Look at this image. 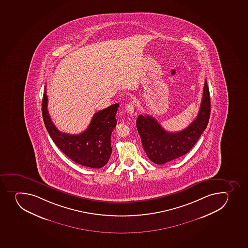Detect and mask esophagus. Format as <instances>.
Here are the masks:
<instances>
[{
  "label": "esophagus",
  "mask_w": 248,
  "mask_h": 248,
  "mask_svg": "<svg viewBox=\"0 0 248 248\" xmlns=\"http://www.w3.org/2000/svg\"><path fill=\"white\" fill-rule=\"evenodd\" d=\"M126 111H127V113L131 115V116L133 115L135 111V104L132 103V102L128 103V104L126 105Z\"/></svg>",
  "instance_id": "esophagus-1"
}]
</instances>
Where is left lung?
<instances>
[{"mask_svg": "<svg viewBox=\"0 0 248 248\" xmlns=\"http://www.w3.org/2000/svg\"><path fill=\"white\" fill-rule=\"evenodd\" d=\"M210 116V91L206 80L198 116L184 130L167 132L154 117L140 115L137 120V131L149 160L163 165L186 154L207 127Z\"/></svg>", "mask_w": 248, "mask_h": 248, "instance_id": "obj_1", "label": "left lung"}]
</instances>
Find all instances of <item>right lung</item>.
Returning <instances> with one entry per match:
<instances>
[{
	"mask_svg": "<svg viewBox=\"0 0 248 248\" xmlns=\"http://www.w3.org/2000/svg\"><path fill=\"white\" fill-rule=\"evenodd\" d=\"M47 103L45 88L42 104L43 121L59 149L71 160L86 167L99 169L107 165L112 153L111 135L116 126V114L120 105L112 104L98 111L84 132L71 135L57 129L48 112Z\"/></svg>",
	"mask_w": 248,
	"mask_h": 248,
	"instance_id": "add662e5",
	"label": "right lung"
}]
</instances>
